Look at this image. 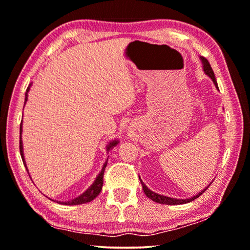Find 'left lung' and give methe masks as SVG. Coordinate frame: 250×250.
I'll return each mask as SVG.
<instances>
[{"instance_id":"1","label":"left lung","mask_w":250,"mask_h":250,"mask_svg":"<svg viewBox=\"0 0 250 250\" xmlns=\"http://www.w3.org/2000/svg\"><path fill=\"white\" fill-rule=\"evenodd\" d=\"M200 59H201V62H202V65H203V72L206 73V75H208V77L211 78L212 82H213L214 86L217 87V89H219L218 83H217V81H215V77H214V73L211 68V65L208 64V62L204 57H200ZM139 180H140L141 185H143V189H144L145 194L147 195V197H149V199L154 201V202H157V203H161V204H169V206H177V204H184V203L192 202V201L195 200L196 197H199L201 194H203V193L207 191V188L212 183V182H211V183L208 184L206 188H203L200 193H197V194L188 197V199H175V197H169V196H166V195H163V194H158V193L151 191V189H149L147 188L146 184H144V182L141 181L140 177H139Z\"/></svg>"}]
</instances>
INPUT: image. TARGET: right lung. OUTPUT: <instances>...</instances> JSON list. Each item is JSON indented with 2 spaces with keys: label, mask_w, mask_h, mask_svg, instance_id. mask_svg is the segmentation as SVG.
Masks as SVG:
<instances>
[{
  "label": "right lung",
  "mask_w": 250,
  "mask_h": 250,
  "mask_svg": "<svg viewBox=\"0 0 250 250\" xmlns=\"http://www.w3.org/2000/svg\"><path fill=\"white\" fill-rule=\"evenodd\" d=\"M30 87H31V84L29 85L28 88H27V92H25L24 104L27 103V101H28V92L30 91ZM118 144H119V140L118 139H114L112 141H110V143L106 145V151L109 152V150H111V149H112L113 147L117 146ZM20 154H21L22 162H23L25 168H27V172L29 173L27 164H25L24 155H23V144H22V122H21V125H20ZM106 165H107V159L105 161V163L103 164V167H102L101 172H100V174L98 175V176H96L95 181L93 182V184L89 186V188L84 193H82L80 196H77V197H75V199H73V200H70V201H65V202H61V201H57V203L65 204V206H78V204H84V203L91 202L92 200H94L95 197L100 194V192H101V189H102V186H103V175H104V170H105ZM29 176H30V175H29ZM51 201H54V200H51Z\"/></svg>",
  "instance_id": "right-lung-1"
}]
</instances>
